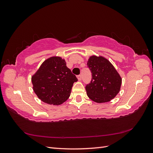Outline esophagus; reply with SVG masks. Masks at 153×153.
<instances>
[{"label": "esophagus", "instance_id": "obj_1", "mask_svg": "<svg viewBox=\"0 0 153 153\" xmlns=\"http://www.w3.org/2000/svg\"><path fill=\"white\" fill-rule=\"evenodd\" d=\"M76 77H77V78H78V80H79V81H80V80H82V76H81L80 75H77V76H76Z\"/></svg>", "mask_w": 153, "mask_h": 153}]
</instances>
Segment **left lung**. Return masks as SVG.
I'll list each match as a JSON object with an SVG mask.
<instances>
[{
    "instance_id": "1",
    "label": "left lung",
    "mask_w": 153,
    "mask_h": 153,
    "mask_svg": "<svg viewBox=\"0 0 153 153\" xmlns=\"http://www.w3.org/2000/svg\"><path fill=\"white\" fill-rule=\"evenodd\" d=\"M87 65L92 73L91 81L85 86L88 97L99 103L114 99L121 89L122 79L112 64L103 57L93 55Z\"/></svg>"
}]
</instances>
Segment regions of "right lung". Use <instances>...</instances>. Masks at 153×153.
Returning a JSON list of instances; mask_svg holds the SVG:
<instances>
[{"instance_id":"right-lung-1","label":"right lung","mask_w":153,"mask_h":153,"mask_svg":"<svg viewBox=\"0 0 153 153\" xmlns=\"http://www.w3.org/2000/svg\"><path fill=\"white\" fill-rule=\"evenodd\" d=\"M78 79L61 57L46 60L32 77L33 90L38 98L49 105H59L70 96L73 83Z\"/></svg>"}]
</instances>
